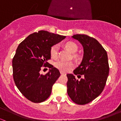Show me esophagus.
<instances>
[{
	"label": "esophagus",
	"instance_id": "esophagus-1",
	"mask_svg": "<svg viewBox=\"0 0 121 121\" xmlns=\"http://www.w3.org/2000/svg\"><path fill=\"white\" fill-rule=\"evenodd\" d=\"M60 73H61V75H66V74H65V73H63V72H61H61H60Z\"/></svg>",
	"mask_w": 121,
	"mask_h": 121
}]
</instances>
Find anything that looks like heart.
<instances>
[{
    "instance_id": "1",
    "label": "heart",
    "mask_w": 121,
    "mask_h": 121,
    "mask_svg": "<svg viewBox=\"0 0 121 121\" xmlns=\"http://www.w3.org/2000/svg\"><path fill=\"white\" fill-rule=\"evenodd\" d=\"M65 47L67 49L72 53H74L77 51L78 46L76 43L73 41H67L65 43ZM58 46L57 44L54 45L51 47L50 55L51 57L53 58H56L58 56ZM55 66L60 71L65 73L71 70L75 66V64L72 61H65L63 60L57 61L55 63Z\"/></svg>"
}]
</instances>
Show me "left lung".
I'll return each instance as SVG.
<instances>
[{
  "label": "left lung",
  "mask_w": 121,
  "mask_h": 121,
  "mask_svg": "<svg viewBox=\"0 0 121 121\" xmlns=\"http://www.w3.org/2000/svg\"><path fill=\"white\" fill-rule=\"evenodd\" d=\"M84 48L81 64L73 73L68 74L67 93L72 101L78 105H85L98 97L103 91L109 74L108 56L102 45L93 37L85 35H75Z\"/></svg>",
  "instance_id": "8db88e82"
}]
</instances>
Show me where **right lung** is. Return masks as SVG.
Listing matches in <instances>:
<instances>
[{"label": "right lung", "instance_id": "1", "mask_svg": "<svg viewBox=\"0 0 121 121\" xmlns=\"http://www.w3.org/2000/svg\"><path fill=\"white\" fill-rule=\"evenodd\" d=\"M65 37L40 30L29 35L18 46L12 60L13 80L20 92L29 101L42 102L50 95L60 73L47 60L51 59V47ZM42 67L49 68L50 71L45 75L40 74Z\"/></svg>", "mask_w": 121, "mask_h": 121}]
</instances>
